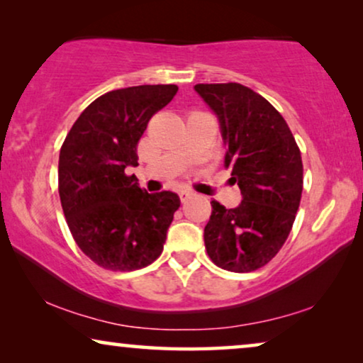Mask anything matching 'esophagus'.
<instances>
[{
  "label": "esophagus",
  "instance_id": "34e87169",
  "mask_svg": "<svg viewBox=\"0 0 363 363\" xmlns=\"http://www.w3.org/2000/svg\"><path fill=\"white\" fill-rule=\"evenodd\" d=\"M178 196H180V201L182 203H185L188 198H191L193 196V191H190V190H182L180 193H178Z\"/></svg>",
  "mask_w": 363,
  "mask_h": 363
}]
</instances>
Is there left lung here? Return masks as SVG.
<instances>
[{
  "label": "left lung",
  "instance_id": "1",
  "mask_svg": "<svg viewBox=\"0 0 363 363\" xmlns=\"http://www.w3.org/2000/svg\"><path fill=\"white\" fill-rule=\"evenodd\" d=\"M195 91L220 118L225 167L242 195L230 210L211 201L206 252L221 269L256 271L279 252L294 225L304 185L301 150L284 117L252 89L228 82L196 84Z\"/></svg>",
  "mask_w": 363,
  "mask_h": 363
}]
</instances>
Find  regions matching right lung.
Instances as JSON below:
<instances>
[{
  "instance_id": "1",
  "label": "right lung",
  "mask_w": 363,
  "mask_h": 363,
  "mask_svg": "<svg viewBox=\"0 0 363 363\" xmlns=\"http://www.w3.org/2000/svg\"><path fill=\"white\" fill-rule=\"evenodd\" d=\"M175 84L117 89L84 108L59 153V196L81 251L108 271H135L163 251L180 208L177 193H147L135 177L137 143L148 121L175 96Z\"/></svg>"
}]
</instances>
